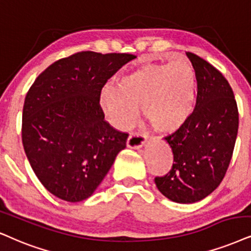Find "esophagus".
I'll use <instances>...</instances> for the list:
<instances>
[{"mask_svg": "<svg viewBox=\"0 0 251 251\" xmlns=\"http://www.w3.org/2000/svg\"><path fill=\"white\" fill-rule=\"evenodd\" d=\"M147 140V134L142 133H131L127 139V146L129 148H140Z\"/></svg>", "mask_w": 251, "mask_h": 251, "instance_id": "34e87169", "label": "esophagus"}]
</instances>
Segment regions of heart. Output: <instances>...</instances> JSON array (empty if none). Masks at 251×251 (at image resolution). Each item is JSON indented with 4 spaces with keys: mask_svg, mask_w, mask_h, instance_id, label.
Segmentation results:
<instances>
[{
    "mask_svg": "<svg viewBox=\"0 0 251 251\" xmlns=\"http://www.w3.org/2000/svg\"><path fill=\"white\" fill-rule=\"evenodd\" d=\"M115 85H105L100 105L109 122L127 128L138 106L155 129L173 132L191 115L196 100V74L191 62L176 56L166 62H147L125 72Z\"/></svg>",
    "mask_w": 251,
    "mask_h": 251,
    "instance_id": "obj_1",
    "label": "heart"
}]
</instances>
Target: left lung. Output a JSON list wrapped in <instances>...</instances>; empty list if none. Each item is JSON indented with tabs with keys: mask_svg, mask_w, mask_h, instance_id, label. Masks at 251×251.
<instances>
[{
	"mask_svg": "<svg viewBox=\"0 0 251 251\" xmlns=\"http://www.w3.org/2000/svg\"><path fill=\"white\" fill-rule=\"evenodd\" d=\"M197 80L193 112L175 133L166 136L174 162L155 177L163 196L182 204L204 199L220 185L233 156L239 110L225 76L201 56L186 52Z\"/></svg>",
	"mask_w": 251,
	"mask_h": 251,
	"instance_id": "obj_1",
	"label": "left lung"
}]
</instances>
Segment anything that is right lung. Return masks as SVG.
<instances>
[{
	"label": "right lung",
	"mask_w": 251,
	"mask_h": 251,
	"mask_svg": "<svg viewBox=\"0 0 251 251\" xmlns=\"http://www.w3.org/2000/svg\"><path fill=\"white\" fill-rule=\"evenodd\" d=\"M135 55L82 50L49 66L25 97L22 141L49 191L76 202L93 195L128 133L111 126L100 105L107 80Z\"/></svg>",
	"instance_id": "obj_1"
}]
</instances>
